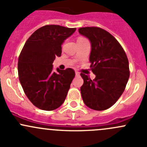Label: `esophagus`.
I'll return each instance as SVG.
<instances>
[{
	"instance_id": "esophagus-1",
	"label": "esophagus",
	"mask_w": 147,
	"mask_h": 147,
	"mask_svg": "<svg viewBox=\"0 0 147 147\" xmlns=\"http://www.w3.org/2000/svg\"><path fill=\"white\" fill-rule=\"evenodd\" d=\"M75 75H76V76H80V72L76 71V72H75Z\"/></svg>"
}]
</instances>
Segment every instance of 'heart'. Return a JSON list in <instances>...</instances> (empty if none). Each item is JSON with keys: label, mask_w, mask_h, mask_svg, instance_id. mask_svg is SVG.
<instances>
[{"label": "heart", "mask_w": 147, "mask_h": 147, "mask_svg": "<svg viewBox=\"0 0 147 147\" xmlns=\"http://www.w3.org/2000/svg\"><path fill=\"white\" fill-rule=\"evenodd\" d=\"M78 39H83V38H78Z\"/></svg>", "instance_id": "heart-1"}]
</instances>
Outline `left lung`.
I'll return each instance as SVG.
<instances>
[{
	"instance_id": "obj_1",
	"label": "left lung",
	"mask_w": 147,
	"mask_h": 147,
	"mask_svg": "<svg viewBox=\"0 0 147 147\" xmlns=\"http://www.w3.org/2000/svg\"><path fill=\"white\" fill-rule=\"evenodd\" d=\"M91 43L90 67L95 78L92 80L81 73L84 83L80 88L86 106L94 110L109 109L122 94L129 78L127 55L117 40L100 28L78 30Z\"/></svg>"
}]
</instances>
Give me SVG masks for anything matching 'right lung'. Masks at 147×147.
I'll return each mask as SVG.
<instances>
[{
	"label": "right lung",
	"instance_id": "1",
	"mask_svg": "<svg viewBox=\"0 0 147 147\" xmlns=\"http://www.w3.org/2000/svg\"><path fill=\"white\" fill-rule=\"evenodd\" d=\"M76 28L47 25L33 32L26 41L18 58L19 80L29 100L39 109L46 111L61 106L75 78L71 68H57L53 61L60 57L62 44L75 32Z\"/></svg>",
	"mask_w": 147,
	"mask_h": 147
}]
</instances>
